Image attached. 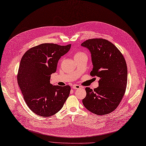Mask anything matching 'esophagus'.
Listing matches in <instances>:
<instances>
[{
	"mask_svg": "<svg viewBox=\"0 0 146 146\" xmlns=\"http://www.w3.org/2000/svg\"><path fill=\"white\" fill-rule=\"evenodd\" d=\"M72 88H73V89H80L81 87H80V86H79V85H76V84H75V85H74L72 86Z\"/></svg>",
	"mask_w": 146,
	"mask_h": 146,
	"instance_id": "esophagus-1",
	"label": "esophagus"
}]
</instances>
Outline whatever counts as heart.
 I'll use <instances>...</instances> for the list:
<instances>
[{"label":"heart","instance_id":"obj_1","mask_svg":"<svg viewBox=\"0 0 146 146\" xmlns=\"http://www.w3.org/2000/svg\"><path fill=\"white\" fill-rule=\"evenodd\" d=\"M83 55H85V54H84L83 52H78L77 53L75 54L74 55V57H80L81 56H83Z\"/></svg>","mask_w":146,"mask_h":146}]
</instances>
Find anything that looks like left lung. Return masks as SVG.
<instances>
[{
    "label": "left lung",
    "instance_id": "obj_1",
    "mask_svg": "<svg viewBox=\"0 0 146 146\" xmlns=\"http://www.w3.org/2000/svg\"><path fill=\"white\" fill-rule=\"evenodd\" d=\"M81 45L91 54L93 69L90 75L99 78V86L94 90L86 88L83 104L99 115L110 113L117 108L125 92L127 67L125 58L115 45L102 38L88 40Z\"/></svg>",
    "mask_w": 146,
    "mask_h": 146
}]
</instances>
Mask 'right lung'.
Instances as JSON below:
<instances>
[{"mask_svg": "<svg viewBox=\"0 0 146 146\" xmlns=\"http://www.w3.org/2000/svg\"><path fill=\"white\" fill-rule=\"evenodd\" d=\"M70 47L71 44H41L29 49L21 58L18 85L27 106L38 115L48 117L56 114L70 94V86H53L50 80L56 72L59 59Z\"/></svg>", "mask_w": 146, "mask_h": 146, "instance_id": "right-lung-1", "label": "right lung"}]
</instances>
